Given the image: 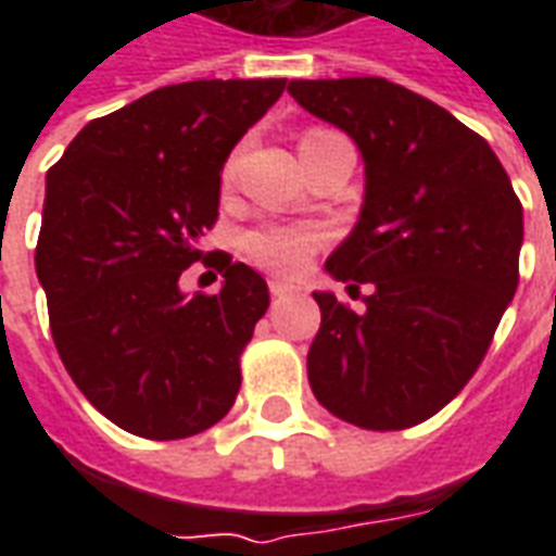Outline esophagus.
<instances>
[{
    "label": "esophagus",
    "instance_id": "1",
    "mask_svg": "<svg viewBox=\"0 0 556 556\" xmlns=\"http://www.w3.org/2000/svg\"><path fill=\"white\" fill-rule=\"evenodd\" d=\"M270 294H274V298H289V294H294V289H291L289 282L270 279Z\"/></svg>",
    "mask_w": 556,
    "mask_h": 556
}]
</instances>
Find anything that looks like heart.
Returning a JSON list of instances; mask_svg holds the SVG:
<instances>
[{
  "mask_svg": "<svg viewBox=\"0 0 556 556\" xmlns=\"http://www.w3.org/2000/svg\"><path fill=\"white\" fill-rule=\"evenodd\" d=\"M325 137H330L327 130H313V134L303 137V142H315V139ZM235 166H238V157H229L223 175L231 178ZM321 243H325V231L318 229V226L267 223V226H258V229L243 235V250H247V255L253 258L255 265L265 267V270H274L279 277H298L303 267L309 265V258L321 250Z\"/></svg>",
  "mask_w": 556,
  "mask_h": 556,
  "instance_id": "1",
  "label": "heart"
}]
</instances>
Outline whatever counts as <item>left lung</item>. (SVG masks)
Returning a JSON list of instances; mask_svg holds the SVG:
<instances>
[{
  "mask_svg": "<svg viewBox=\"0 0 556 556\" xmlns=\"http://www.w3.org/2000/svg\"><path fill=\"white\" fill-rule=\"evenodd\" d=\"M306 113L361 148V217L325 262L354 313L313 291L321 327L306 357L315 399L361 429H410L453 402L518 289L525 214L485 139L381 77L291 79Z\"/></svg>",
  "mask_w": 556,
  "mask_h": 556,
  "instance_id": "left-lung-1",
  "label": "left lung"
}]
</instances>
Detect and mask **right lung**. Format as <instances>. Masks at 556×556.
<instances>
[{
  "instance_id": "add662e5",
  "label": "right lung",
  "mask_w": 556,
  "mask_h": 556,
  "mask_svg": "<svg viewBox=\"0 0 556 556\" xmlns=\"http://www.w3.org/2000/svg\"><path fill=\"white\" fill-rule=\"evenodd\" d=\"M286 79H193L94 118L47 172L35 270L67 375L130 434L178 441L229 414L267 282L207 255L217 294L178 279L202 258L231 148Z\"/></svg>"
}]
</instances>
